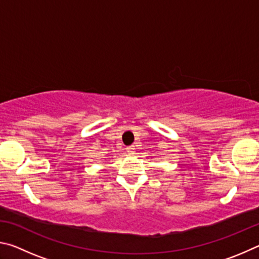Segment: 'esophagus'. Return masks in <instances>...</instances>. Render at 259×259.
<instances>
[{"label":"esophagus","instance_id":"obj_1","mask_svg":"<svg viewBox=\"0 0 259 259\" xmlns=\"http://www.w3.org/2000/svg\"><path fill=\"white\" fill-rule=\"evenodd\" d=\"M135 150H136V147L134 145L126 147V152H128V154H130V155L135 154Z\"/></svg>","mask_w":259,"mask_h":259}]
</instances>
